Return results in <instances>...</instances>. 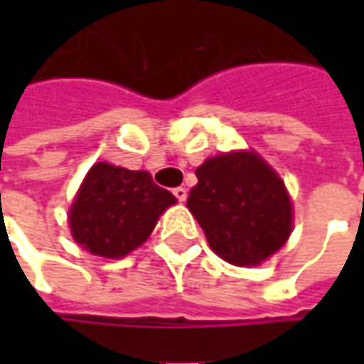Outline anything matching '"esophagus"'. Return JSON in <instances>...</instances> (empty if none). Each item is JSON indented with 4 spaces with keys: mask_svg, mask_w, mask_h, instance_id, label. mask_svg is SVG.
Here are the masks:
<instances>
[{
    "mask_svg": "<svg viewBox=\"0 0 364 364\" xmlns=\"http://www.w3.org/2000/svg\"><path fill=\"white\" fill-rule=\"evenodd\" d=\"M172 192H174V196L180 200V203H184V200H186V196H188V190L184 188V186H178V188H174Z\"/></svg>",
    "mask_w": 364,
    "mask_h": 364,
    "instance_id": "esophagus-1",
    "label": "esophagus"
}]
</instances>
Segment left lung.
<instances>
[{"instance_id": "1", "label": "left lung", "mask_w": 364, "mask_h": 364, "mask_svg": "<svg viewBox=\"0 0 364 364\" xmlns=\"http://www.w3.org/2000/svg\"><path fill=\"white\" fill-rule=\"evenodd\" d=\"M186 206L218 257L257 265L286 243L291 203L279 176L257 154L232 151L196 168Z\"/></svg>"}]
</instances>
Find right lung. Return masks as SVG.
<instances>
[{
  "instance_id": "obj_1",
  "label": "right lung",
  "mask_w": 364,
  "mask_h": 364,
  "mask_svg": "<svg viewBox=\"0 0 364 364\" xmlns=\"http://www.w3.org/2000/svg\"><path fill=\"white\" fill-rule=\"evenodd\" d=\"M147 172H133L105 161L95 164L70 206V231L92 255L117 259L151 235L160 215L174 204Z\"/></svg>"
}]
</instances>
